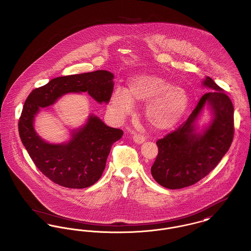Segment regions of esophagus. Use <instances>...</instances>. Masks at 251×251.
<instances>
[{"label":"esophagus","instance_id":"obj_1","mask_svg":"<svg viewBox=\"0 0 251 251\" xmlns=\"http://www.w3.org/2000/svg\"><path fill=\"white\" fill-rule=\"evenodd\" d=\"M133 139L136 144H142V143L145 142V137L141 134H138V133L133 134Z\"/></svg>","mask_w":251,"mask_h":251}]
</instances>
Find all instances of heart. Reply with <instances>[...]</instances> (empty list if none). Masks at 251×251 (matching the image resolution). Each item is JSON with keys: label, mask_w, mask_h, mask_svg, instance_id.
I'll return each instance as SVG.
<instances>
[{"label": "heart", "mask_w": 251, "mask_h": 251, "mask_svg": "<svg viewBox=\"0 0 251 251\" xmlns=\"http://www.w3.org/2000/svg\"><path fill=\"white\" fill-rule=\"evenodd\" d=\"M133 102H148L145 116L159 130L174 127L189 105L186 90L156 75H141L130 80L129 90L118 87L111 98V111L118 119L132 113Z\"/></svg>", "instance_id": "b5f03b06"}]
</instances>
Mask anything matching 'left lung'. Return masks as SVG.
<instances>
[{
  "mask_svg": "<svg viewBox=\"0 0 251 251\" xmlns=\"http://www.w3.org/2000/svg\"><path fill=\"white\" fill-rule=\"evenodd\" d=\"M202 87L208 89L177 130L156 141L158 154L151 168V176L171 190L192 186L207 176L221 161L233 140L234 108L214 80L206 76ZM205 108L212 119L201 130L197 121Z\"/></svg>",
  "mask_w": 251,
  "mask_h": 251,
  "instance_id": "obj_1",
  "label": "left lung"
}]
</instances>
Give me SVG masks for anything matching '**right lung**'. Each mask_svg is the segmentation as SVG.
I'll return each instance as SVG.
<instances>
[{"mask_svg": "<svg viewBox=\"0 0 251 251\" xmlns=\"http://www.w3.org/2000/svg\"><path fill=\"white\" fill-rule=\"evenodd\" d=\"M114 77L106 70L59 76L30 93L19 120L20 137L37 168L54 183L70 189L94 185L102 176L111 147L122 137L123 131L89 115L85 124L71 130L69 140L49 143L35 130L36 116L41 108L54 105L70 93L87 92L98 103L107 104Z\"/></svg>", "mask_w": 251, "mask_h": 251, "instance_id": "add662e5", "label": "right lung"}]
</instances>
